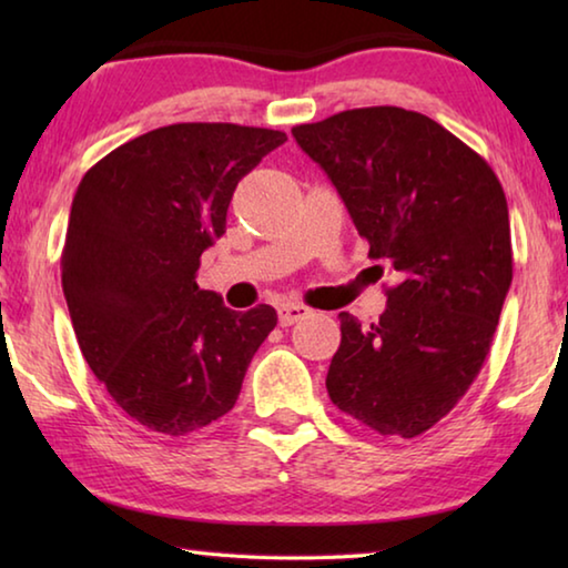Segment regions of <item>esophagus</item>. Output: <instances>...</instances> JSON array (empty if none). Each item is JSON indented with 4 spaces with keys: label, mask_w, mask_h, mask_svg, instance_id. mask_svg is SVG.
<instances>
[{
    "label": "esophagus",
    "mask_w": 568,
    "mask_h": 568,
    "mask_svg": "<svg viewBox=\"0 0 568 568\" xmlns=\"http://www.w3.org/2000/svg\"><path fill=\"white\" fill-rule=\"evenodd\" d=\"M311 315V307H305L303 303H281L277 305V321L281 325H293L297 321H303Z\"/></svg>",
    "instance_id": "34e87169"
}]
</instances>
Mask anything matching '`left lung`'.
<instances>
[{
	"label": "left lung",
	"mask_w": 568,
	"mask_h": 568,
	"mask_svg": "<svg viewBox=\"0 0 568 568\" xmlns=\"http://www.w3.org/2000/svg\"><path fill=\"white\" fill-rule=\"evenodd\" d=\"M293 138L318 162L398 285L371 328L341 313L331 400L381 436L416 438L476 381L514 277L501 182L488 162L403 108H358Z\"/></svg>",
	"instance_id": "1"
}]
</instances>
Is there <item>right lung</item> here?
Listing matches in <instances>:
<instances>
[{
    "mask_svg": "<svg viewBox=\"0 0 568 568\" xmlns=\"http://www.w3.org/2000/svg\"><path fill=\"white\" fill-rule=\"evenodd\" d=\"M285 132L180 122L124 142L74 192L62 291L84 361L110 398L180 438L235 406L271 305L235 313L200 291V255L223 237L237 182Z\"/></svg>",
    "mask_w": 568,
    "mask_h": 568,
    "instance_id": "right-lung-1",
    "label": "right lung"
}]
</instances>
